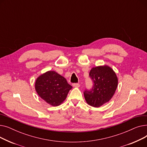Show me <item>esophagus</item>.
<instances>
[{"mask_svg":"<svg viewBox=\"0 0 147 147\" xmlns=\"http://www.w3.org/2000/svg\"><path fill=\"white\" fill-rule=\"evenodd\" d=\"M80 84L79 83H73V86L75 88H79L80 87Z\"/></svg>","mask_w":147,"mask_h":147,"instance_id":"34e87169","label":"esophagus"}]
</instances>
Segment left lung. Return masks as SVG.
Returning a JSON list of instances; mask_svg holds the SVG:
<instances>
[{"label":"left lung","mask_w":147,"mask_h":147,"mask_svg":"<svg viewBox=\"0 0 147 147\" xmlns=\"http://www.w3.org/2000/svg\"><path fill=\"white\" fill-rule=\"evenodd\" d=\"M94 86L84 92L86 102L94 107H99L110 101L118 86L116 74L109 65L93 67L89 72Z\"/></svg>","instance_id":"left-lung-1"}]
</instances>
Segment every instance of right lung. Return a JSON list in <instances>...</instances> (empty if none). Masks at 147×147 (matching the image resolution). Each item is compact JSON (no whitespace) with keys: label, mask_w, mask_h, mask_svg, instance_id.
I'll use <instances>...</instances> for the list:
<instances>
[{"label":"right lung","mask_w":147,"mask_h":147,"mask_svg":"<svg viewBox=\"0 0 147 147\" xmlns=\"http://www.w3.org/2000/svg\"><path fill=\"white\" fill-rule=\"evenodd\" d=\"M72 88L64 77L55 71L42 74L35 82V89L38 95L53 107L63 103Z\"/></svg>","instance_id":"1"}]
</instances>
